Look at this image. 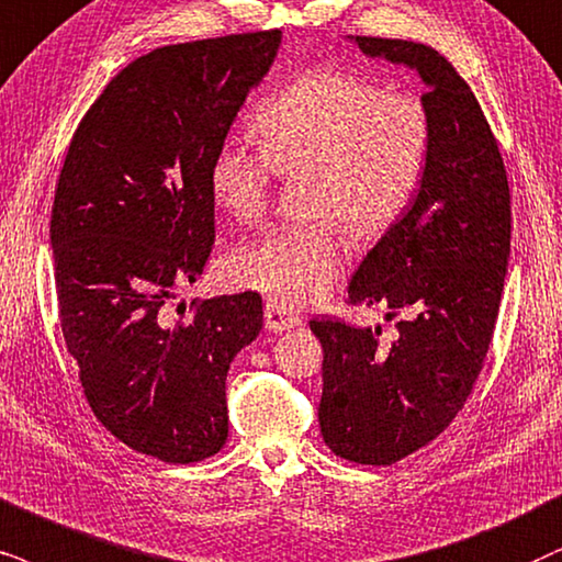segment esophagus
Returning a JSON list of instances; mask_svg holds the SVG:
<instances>
[{
  "label": "esophagus",
  "mask_w": 562,
  "mask_h": 562,
  "mask_svg": "<svg viewBox=\"0 0 562 562\" xmlns=\"http://www.w3.org/2000/svg\"><path fill=\"white\" fill-rule=\"evenodd\" d=\"M301 314H295L293 308H288V305L277 303V301H267L265 305V324L269 331H288V329H295V326H301Z\"/></svg>",
  "instance_id": "1"
}]
</instances>
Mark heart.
<instances>
[{
	"label": "heart",
	"mask_w": 562,
	"mask_h": 562,
	"mask_svg": "<svg viewBox=\"0 0 562 562\" xmlns=\"http://www.w3.org/2000/svg\"><path fill=\"white\" fill-rule=\"evenodd\" d=\"M261 145L225 137L210 160V194L240 223L265 212L277 173L303 179V223L272 225L231 257V277L282 305L316 301L347 265V223L379 238L420 189L430 160V113L417 95L342 72L305 75L261 105Z\"/></svg>",
	"instance_id": "obj_1"
}]
</instances>
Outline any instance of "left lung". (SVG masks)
Listing matches in <instances>:
<instances>
[{
  "mask_svg": "<svg viewBox=\"0 0 562 562\" xmlns=\"http://www.w3.org/2000/svg\"><path fill=\"white\" fill-rule=\"evenodd\" d=\"M368 59L420 77L432 145L415 202L355 269L352 303L381 305V326L314 318L324 347L318 425L355 464H394L449 428L477 381L506 282L510 194L503 158L470 85L436 48L350 35Z\"/></svg>",
  "mask_w": 562,
  "mask_h": 562,
  "instance_id": "left-lung-1",
  "label": "left lung"
}]
</instances>
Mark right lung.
Wrapping results in <instances>:
<instances>
[{"label":"right lung","instance_id":"1","mask_svg":"<svg viewBox=\"0 0 562 562\" xmlns=\"http://www.w3.org/2000/svg\"><path fill=\"white\" fill-rule=\"evenodd\" d=\"M282 31L162 46L105 85L77 126L52 210L67 350L95 417L130 449L191 464L228 440L225 379L261 297L170 308L215 244L210 160Z\"/></svg>","mask_w":562,"mask_h":562}]
</instances>
